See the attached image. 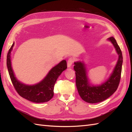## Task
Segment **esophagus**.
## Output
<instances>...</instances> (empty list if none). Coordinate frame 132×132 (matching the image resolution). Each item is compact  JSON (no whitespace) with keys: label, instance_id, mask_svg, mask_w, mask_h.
Instances as JSON below:
<instances>
[{"label":"esophagus","instance_id":"34e87169","mask_svg":"<svg viewBox=\"0 0 132 132\" xmlns=\"http://www.w3.org/2000/svg\"><path fill=\"white\" fill-rule=\"evenodd\" d=\"M74 62V59L73 58H70L69 59L68 62V67L69 68H71V66H72V63Z\"/></svg>","mask_w":132,"mask_h":132}]
</instances>
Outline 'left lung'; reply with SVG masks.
I'll list each match as a JSON object with an SVG mask.
<instances>
[{
	"mask_svg": "<svg viewBox=\"0 0 132 132\" xmlns=\"http://www.w3.org/2000/svg\"><path fill=\"white\" fill-rule=\"evenodd\" d=\"M107 40L113 44L119 58L112 72L105 82L100 85H92L87 77L85 62L79 61L74 62V69L78 93L84 101L88 103H97L105 100L116 91L119 85L122 64V52L114 38L111 37Z\"/></svg>",
	"mask_w": 132,
	"mask_h": 132,
	"instance_id": "left-lung-1",
	"label": "left lung"
}]
</instances>
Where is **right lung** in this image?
<instances>
[{
    "label": "right lung",
    "mask_w": 132,
    "mask_h": 132,
    "mask_svg": "<svg viewBox=\"0 0 132 132\" xmlns=\"http://www.w3.org/2000/svg\"><path fill=\"white\" fill-rule=\"evenodd\" d=\"M15 43H13L7 54V66L12 83L18 93L24 99L36 103L49 101L54 95V87L58 78L67 69L66 60H62L53 67L44 79L35 85L23 83L17 79L11 64V54Z\"/></svg>",
    "instance_id": "add662e5"
}]
</instances>
